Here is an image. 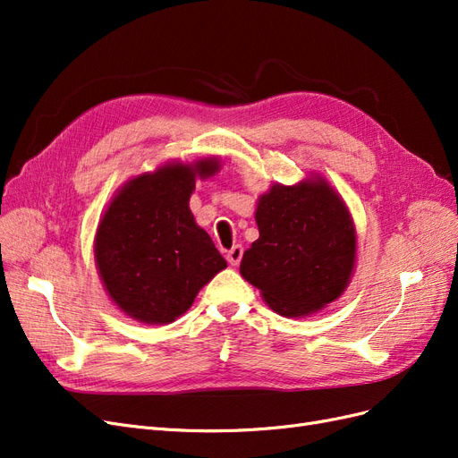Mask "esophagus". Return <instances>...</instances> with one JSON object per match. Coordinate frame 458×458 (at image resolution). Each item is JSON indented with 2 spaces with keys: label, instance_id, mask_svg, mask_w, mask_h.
<instances>
[{
  "label": "esophagus",
  "instance_id": "1",
  "mask_svg": "<svg viewBox=\"0 0 458 458\" xmlns=\"http://www.w3.org/2000/svg\"><path fill=\"white\" fill-rule=\"evenodd\" d=\"M242 252H244V248L241 246V244H234L231 250L227 252V261L231 263V266H239L241 263V259H242Z\"/></svg>",
  "mask_w": 458,
  "mask_h": 458
}]
</instances>
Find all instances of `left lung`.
Wrapping results in <instances>:
<instances>
[{"mask_svg": "<svg viewBox=\"0 0 458 458\" xmlns=\"http://www.w3.org/2000/svg\"><path fill=\"white\" fill-rule=\"evenodd\" d=\"M256 224L259 239L244 252L241 275L275 313L308 317L344 294L355 269V224L323 175L271 185L258 199Z\"/></svg>", "mask_w": 458, "mask_h": 458, "instance_id": "left-lung-1", "label": "left lung"}]
</instances>
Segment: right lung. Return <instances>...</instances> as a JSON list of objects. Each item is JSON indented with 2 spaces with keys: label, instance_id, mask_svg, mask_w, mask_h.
I'll list each match as a JSON object with an SVG mask.
<instances>
[{
  "label": "right lung",
  "instance_id": "1",
  "mask_svg": "<svg viewBox=\"0 0 458 458\" xmlns=\"http://www.w3.org/2000/svg\"><path fill=\"white\" fill-rule=\"evenodd\" d=\"M216 157L165 162L123 183L97 225L93 254L114 306L145 325H170L227 267L189 200L197 179L219 172Z\"/></svg>",
  "mask_w": 458,
  "mask_h": 458
}]
</instances>
